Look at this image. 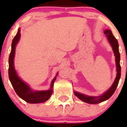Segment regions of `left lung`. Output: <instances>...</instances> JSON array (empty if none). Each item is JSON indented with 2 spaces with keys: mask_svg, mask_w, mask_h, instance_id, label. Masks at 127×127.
I'll use <instances>...</instances> for the list:
<instances>
[{
  "mask_svg": "<svg viewBox=\"0 0 127 127\" xmlns=\"http://www.w3.org/2000/svg\"><path fill=\"white\" fill-rule=\"evenodd\" d=\"M104 33L106 35V37L107 39V41L109 42L110 45L111 46L112 49H113V53L115 56V62H116V76L114 79V81L113 82L112 86L110 87L109 89L107 90L105 92H104L102 95L100 96H88V95H85L81 93L77 92H74V95H76L77 98H79L81 100L85 102L86 103H88L90 104H97L98 103L102 102L106 100L109 99L111 97L113 94H114L116 88H117L118 85L119 81L120 79L121 76V67H120V55L119 52V46L118 42L117 39L114 37L113 35L111 30L106 29L104 30Z\"/></svg>",
  "mask_w": 127,
  "mask_h": 127,
  "instance_id": "left-lung-1",
  "label": "left lung"
}]
</instances>
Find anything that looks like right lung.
<instances>
[{
	"label": "right lung",
	"instance_id": "add662e5",
	"mask_svg": "<svg viewBox=\"0 0 127 127\" xmlns=\"http://www.w3.org/2000/svg\"><path fill=\"white\" fill-rule=\"evenodd\" d=\"M20 29H18L17 33L15 35L11 44V51L9 57V77L15 90L16 93L19 97L25 101L30 104L43 103L47 101L51 97L53 93L54 82L56 80L57 76L53 79L51 83L50 88L48 90H33L30 86L23 81L18 76L16 71L14 65V58L15 55V49L20 39Z\"/></svg>",
	"mask_w": 127,
	"mask_h": 127
}]
</instances>
